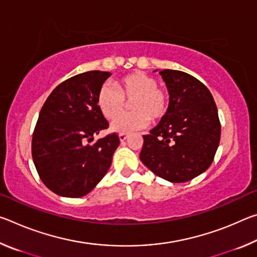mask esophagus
Returning <instances> with one entry per match:
<instances>
[{
    "instance_id": "obj_1",
    "label": "esophagus",
    "mask_w": 257,
    "mask_h": 257,
    "mask_svg": "<svg viewBox=\"0 0 257 257\" xmlns=\"http://www.w3.org/2000/svg\"><path fill=\"white\" fill-rule=\"evenodd\" d=\"M127 138H128V135H125V134H120V135H119L120 142H124Z\"/></svg>"
}]
</instances>
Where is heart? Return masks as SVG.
Masks as SVG:
<instances>
[{
	"label": "heart",
	"instance_id": "heart-1",
	"mask_svg": "<svg viewBox=\"0 0 257 257\" xmlns=\"http://www.w3.org/2000/svg\"><path fill=\"white\" fill-rule=\"evenodd\" d=\"M125 100H133V113L119 117L126 106ZM97 104L103 115L113 120L111 130L118 134H130L145 128L152 121H159L167 114L169 108V94L158 87L155 78L143 72H133L123 77L116 87L104 85L97 95Z\"/></svg>",
	"mask_w": 257,
	"mask_h": 257
}]
</instances>
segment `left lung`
Returning a JSON list of instances; mask_svg holds the SVG:
<instances>
[{"mask_svg": "<svg viewBox=\"0 0 257 257\" xmlns=\"http://www.w3.org/2000/svg\"><path fill=\"white\" fill-rule=\"evenodd\" d=\"M158 71V70H155ZM167 85L169 108L145 135L141 161L170 182H185L206 171L220 143L221 124L207 87L184 71L161 70Z\"/></svg>", "mask_w": 257, "mask_h": 257, "instance_id": "8db88e82", "label": "left lung"}]
</instances>
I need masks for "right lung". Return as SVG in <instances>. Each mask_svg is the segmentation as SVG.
Masks as SVG:
<instances>
[{
  "label": "right lung",
  "mask_w": 257,
  "mask_h": 257,
  "mask_svg": "<svg viewBox=\"0 0 257 257\" xmlns=\"http://www.w3.org/2000/svg\"><path fill=\"white\" fill-rule=\"evenodd\" d=\"M106 71L79 73L56 86L43 105L32 141L34 164L47 188L63 197L92 191L111 167L120 144L110 134L88 144L108 127L97 104Z\"/></svg>",
  "instance_id": "right-lung-1"
}]
</instances>
